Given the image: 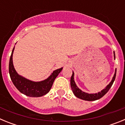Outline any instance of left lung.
Listing matches in <instances>:
<instances>
[{
    "mask_svg": "<svg viewBox=\"0 0 125 125\" xmlns=\"http://www.w3.org/2000/svg\"><path fill=\"white\" fill-rule=\"evenodd\" d=\"M113 54H114V58L115 59V52H113ZM116 74V69H115V74L112 78V80L109 83V84L107 85L106 87L104 89L101 90L100 92H98V93L89 94L88 93H85L84 91H83L82 90H81L77 86V85L75 83V81L74 80V73L73 71V74L71 76V89H72V91L73 92L74 94L76 97H78V98H79V99L85 100V101H95V100H99L101 98H102L109 91V89H110V88L111 87L113 84L115 79Z\"/></svg>",
    "mask_w": 125,
    "mask_h": 125,
    "instance_id": "1",
    "label": "left lung"
}]
</instances>
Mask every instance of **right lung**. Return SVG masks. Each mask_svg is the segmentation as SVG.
Masks as SVG:
<instances>
[{
  "label": "right lung",
  "instance_id": "obj_1",
  "mask_svg": "<svg viewBox=\"0 0 125 125\" xmlns=\"http://www.w3.org/2000/svg\"><path fill=\"white\" fill-rule=\"evenodd\" d=\"M14 47L12 51L9 61V71L10 79L16 88L21 93L30 97H41L45 95L49 92L58 74L61 73L62 68L54 70L50 76L44 80L41 81H32L21 76L17 73L13 64L12 56Z\"/></svg>",
  "mask_w": 125,
  "mask_h": 125
}]
</instances>
